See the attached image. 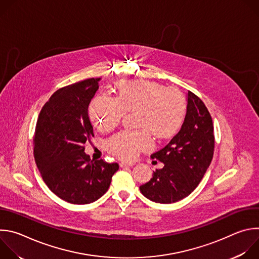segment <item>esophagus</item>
<instances>
[{
	"label": "esophagus",
	"instance_id": "esophagus-1",
	"mask_svg": "<svg viewBox=\"0 0 259 259\" xmlns=\"http://www.w3.org/2000/svg\"><path fill=\"white\" fill-rule=\"evenodd\" d=\"M133 165H134V163H132V162H121L120 163L121 167H131Z\"/></svg>",
	"mask_w": 259,
	"mask_h": 259
}]
</instances>
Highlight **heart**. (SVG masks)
<instances>
[{
    "label": "heart",
    "mask_w": 259,
    "mask_h": 259,
    "mask_svg": "<svg viewBox=\"0 0 259 259\" xmlns=\"http://www.w3.org/2000/svg\"><path fill=\"white\" fill-rule=\"evenodd\" d=\"M118 96L99 93L89 105V116L95 126L108 131L117 127L126 112L137 110L138 130H123L105 141L108 153L122 160H133L140 152L154 146L151 131L159 138L173 136L187 115V100L174 87L149 81H124Z\"/></svg>",
    "instance_id": "heart-1"
}]
</instances>
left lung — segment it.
Masks as SVG:
<instances>
[{
  "label": "left lung",
  "mask_w": 259,
  "mask_h": 259,
  "mask_svg": "<svg viewBox=\"0 0 259 259\" xmlns=\"http://www.w3.org/2000/svg\"><path fill=\"white\" fill-rule=\"evenodd\" d=\"M213 122L204 102L188 93L187 115L179 132L151 156L164 163L150 181L139 187L149 200L170 204L188 197L206 173L214 153Z\"/></svg>",
  "instance_id": "left-lung-1"
}]
</instances>
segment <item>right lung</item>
I'll use <instances>...</instances> for the list:
<instances>
[{
	"instance_id": "1",
	"label": "right lung",
	"mask_w": 259,
	"mask_h": 259,
	"mask_svg": "<svg viewBox=\"0 0 259 259\" xmlns=\"http://www.w3.org/2000/svg\"><path fill=\"white\" fill-rule=\"evenodd\" d=\"M100 78L58 89L44 104L36 121L33 156L47 187L71 204H89L103 196L118 163L94 161L84 144L94 136L88 106Z\"/></svg>"
}]
</instances>
